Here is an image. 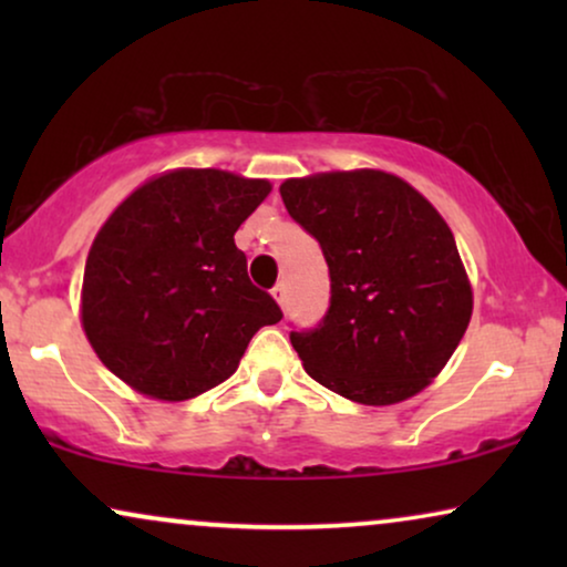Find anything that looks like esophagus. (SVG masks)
<instances>
[{
	"label": "esophagus",
	"mask_w": 567,
	"mask_h": 567,
	"mask_svg": "<svg viewBox=\"0 0 567 567\" xmlns=\"http://www.w3.org/2000/svg\"><path fill=\"white\" fill-rule=\"evenodd\" d=\"M274 299L281 305V309H286V286L284 284H276L274 286Z\"/></svg>",
	"instance_id": "obj_1"
}]
</instances>
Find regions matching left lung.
I'll return each mask as SVG.
<instances>
[{"instance_id": "8db88e82", "label": "left lung", "mask_w": 567, "mask_h": 567, "mask_svg": "<svg viewBox=\"0 0 567 567\" xmlns=\"http://www.w3.org/2000/svg\"><path fill=\"white\" fill-rule=\"evenodd\" d=\"M281 198L330 270L328 312L289 336L307 374L361 405L413 398L452 359L472 317L452 229L421 193L379 169L286 181Z\"/></svg>"}]
</instances>
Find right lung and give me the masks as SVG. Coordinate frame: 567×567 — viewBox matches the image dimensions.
Returning a JSON list of instances; mask_svg holds the SVG:
<instances>
[{
  "label": "right lung",
  "mask_w": 567,
  "mask_h": 567,
  "mask_svg": "<svg viewBox=\"0 0 567 567\" xmlns=\"http://www.w3.org/2000/svg\"><path fill=\"white\" fill-rule=\"evenodd\" d=\"M270 193L221 169H175L131 193L84 266L82 324L100 361L142 394L190 400L235 374L284 312L252 286L235 231Z\"/></svg>",
  "instance_id": "obj_1"
}]
</instances>
